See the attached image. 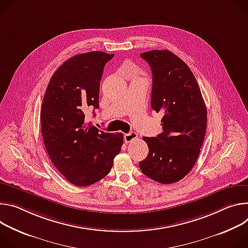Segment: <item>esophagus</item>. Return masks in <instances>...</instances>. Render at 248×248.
<instances>
[{
    "mask_svg": "<svg viewBox=\"0 0 248 248\" xmlns=\"http://www.w3.org/2000/svg\"><path fill=\"white\" fill-rule=\"evenodd\" d=\"M138 134L135 133V132H130L128 134H124V141L126 143H130V142H133L135 140L138 139Z\"/></svg>",
    "mask_w": 248,
    "mask_h": 248,
    "instance_id": "34e87169",
    "label": "esophagus"
}]
</instances>
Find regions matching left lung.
Here are the masks:
<instances>
[{
  "label": "left lung",
  "mask_w": 248,
  "mask_h": 248,
  "mask_svg": "<svg viewBox=\"0 0 248 248\" xmlns=\"http://www.w3.org/2000/svg\"><path fill=\"white\" fill-rule=\"evenodd\" d=\"M152 69L151 106L162 114V133L143 137L149 154L142 172L162 184L179 181L194 167L206 134L207 108L189 67L169 50L141 54Z\"/></svg>",
  "instance_id": "obj_1"
}]
</instances>
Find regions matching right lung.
I'll list each match as a JSON object with an SVG mask.
<instances>
[{"label":"right lung","instance_id":"obj_1","mask_svg":"<svg viewBox=\"0 0 248 248\" xmlns=\"http://www.w3.org/2000/svg\"><path fill=\"white\" fill-rule=\"evenodd\" d=\"M114 54L92 51L65 61L53 74L40 111L43 142L59 172L76 186L105 177L123 145V134L106 133L87 123L88 108L99 107V84Z\"/></svg>","mask_w":248,"mask_h":248}]
</instances>
